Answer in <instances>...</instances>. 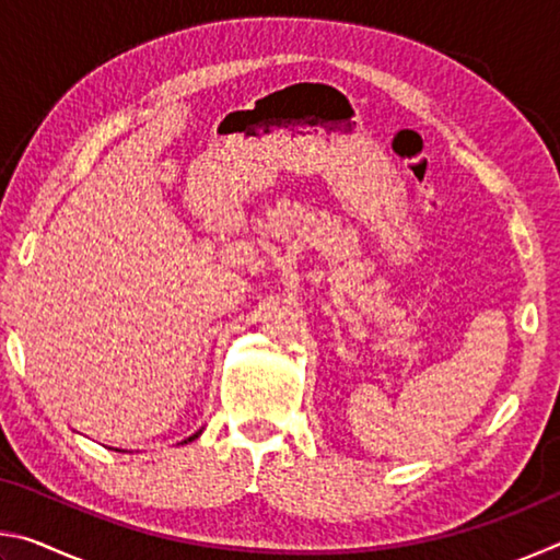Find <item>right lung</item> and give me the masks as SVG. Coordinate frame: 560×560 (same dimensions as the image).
<instances>
[{
    "instance_id": "right-lung-1",
    "label": "right lung",
    "mask_w": 560,
    "mask_h": 560,
    "mask_svg": "<svg viewBox=\"0 0 560 560\" xmlns=\"http://www.w3.org/2000/svg\"><path fill=\"white\" fill-rule=\"evenodd\" d=\"M195 438H197V434H195ZM195 438H189V440H185V442H192V440H195Z\"/></svg>"
}]
</instances>
